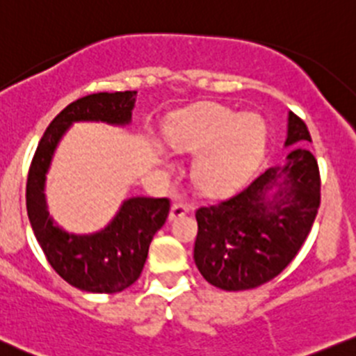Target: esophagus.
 I'll use <instances>...</instances> for the list:
<instances>
[{
    "mask_svg": "<svg viewBox=\"0 0 356 356\" xmlns=\"http://www.w3.org/2000/svg\"><path fill=\"white\" fill-rule=\"evenodd\" d=\"M188 213V206L184 204V202H172L171 211H169V220H176L181 218Z\"/></svg>",
    "mask_w": 356,
    "mask_h": 356,
    "instance_id": "34e87169",
    "label": "esophagus"
}]
</instances>
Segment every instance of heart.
Returning <instances> with one entry per match:
<instances>
[{
    "label": "heart",
    "mask_w": 356,
    "mask_h": 356,
    "mask_svg": "<svg viewBox=\"0 0 356 356\" xmlns=\"http://www.w3.org/2000/svg\"><path fill=\"white\" fill-rule=\"evenodd\" d=\"M175 150L200 154L194 178L209 194L234 187L248 172L266 141V124L259 115H239L216 104H204L176 115L168 129ZM159 161L165 162L164 155Z\"/></svg>",
    "instance_id": "obj_1"
}]
</instances>
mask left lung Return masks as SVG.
<instances>
[{"label": "left lung", "instance_id": "1", "mask_svg": "<svg viewBox=\"0 0 356 356\" xmlns=\"http://www.w3.org/2000/svg\"><path fill=\"white\" fill-rule=\"evenodd\" d=\"M311 141L306 124L289 113L285 147ZM320 208L314 155L296 148L232 197L195 211L194 260L213 286L229 292L270 282L293 260Z\"/></svg>", "mask_w": 356, "mask_h": 356}]
</instances>
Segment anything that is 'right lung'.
<instances>
[{"instance_id":"right-lung-1","label":"right lung","mask_w":356,"mask_h":356,"mask_svg":"<svg viewBox=\"0 0 356 356\" xmlns=\"http://www.w3.org/2000/svg\"><path fill=\"white\" fill-rule=\"evenodd\" d=\"M136 90L97 92L67 104L47 127L33 157L26 185L29 223L47 260L64 282L92 293H117L133 285L147 262L148 246L169 215V199L131 197L104 229L73 234L49 215L45 180L54 152L73 122L127 125Z\"/></svg>"}]
</instances>
